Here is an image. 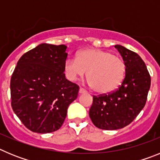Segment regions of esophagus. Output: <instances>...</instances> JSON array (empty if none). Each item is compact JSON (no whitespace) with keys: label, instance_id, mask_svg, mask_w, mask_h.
<instances>
[{"label":"esophagus","instance_id":"esophagus-1","mask_svg":"<svg viewBox=\"0 0 160 160\" xmlns=\"http://www.w3.org/2000/svg\"><path fill=\"white\" fill-rule=\"evenodd\" d=\"M85 93H87V91L85 89L82 88V87L79 89V94H85Z\"/></svg>","mask_w":160,"mask_h":160}]
</instances>
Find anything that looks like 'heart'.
<instances>
[{"mask_svg": "<svg viewBox=\"0 0 160 160\" xmlns=\"http://www.w3.org/2000/svg\"><path fill=\"white\" fill-rule=\"evenodd\" d=\"M64 71L71 82L82 78L88 72L90 87L96 92L108 94L122 84L126 74V63L123 59L111 52L87 49L80 52L76 59H66Z\"/></svg>", "mask_w": 160, "mask_h": 160, "instance_id": "1", "label": "heart"}]
</instances>
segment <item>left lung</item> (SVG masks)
Here are the masks:
<instances>
[{
	"label": "left lung",
	"mask_w": 160,
	"mask_h": 160,
	"mask_svg": "<svg viewBox=\"0 0 160 160\" xmlns=\"http://www.w3.org/2000/svg\"><path fill=\"white\" fill-rule=\"evenodd\" d=\"M114 47L126 63L125 78L113 92L93 96L89 111L94 125L102 130H118L133 122L146 104L151 87V76L142 59L123 46Z\"/></svg>",
	"instance_id": "left-lung-1"
}]
</instances>
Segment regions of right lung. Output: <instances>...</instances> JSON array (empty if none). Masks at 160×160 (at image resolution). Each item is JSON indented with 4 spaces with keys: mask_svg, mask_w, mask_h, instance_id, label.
<instances>
[{
    "mask_svg": "<svg viewBox=\"0 0 160 160\" xmlns=\"http://www.w3.org/2000/svg\"><path fill=\"white\" fill-rule=\"evenodd\" d=\"M64 45L41 44L22 55L11 77V106L25 128L46 134L62 127L79 87L65 77Z\"/></svg>",
    "mask_w": 160,
    "mask_h": 160,
    "instance_id": "right-lung-1",
    "label": "right lung"
}]
</instances>
